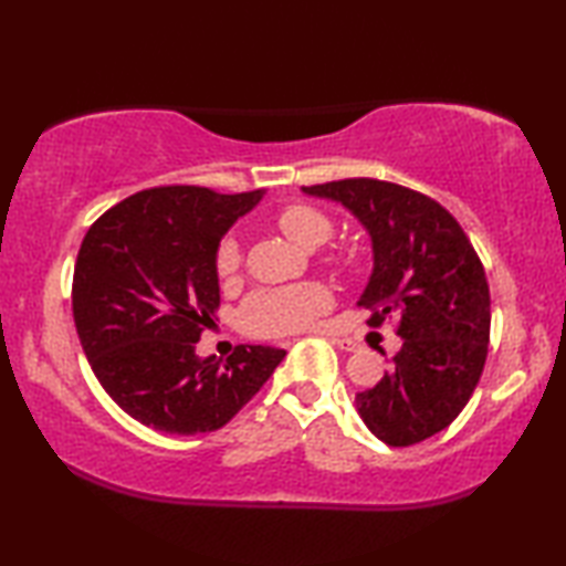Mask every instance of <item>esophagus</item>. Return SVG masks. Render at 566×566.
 Instances as JSON below:
<instances>
[{
  "mask_svg": "<svg viewBox=\"0 0 566 566\" xmlns=\"http://www.w3.org/2000/svg\"><path fill=\"white\" fill-rule=\"evenodd\" d=\"M332 344H337V347H339V349H344V352H354V349L359 347L357 342H354V339H347V337H332Z\"/></svg>",
  "mask_w": 566,
  "mask_h": 566,
  "instance_id": "esophagus-1",
  "label": "esophagus"
}]
</instances>
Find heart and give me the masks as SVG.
<instances>
[{"label":"heart","instance_id":"obj_1","mask_svg":"<svg viewBox=\"0 0 566 566\" xmlns=\"http://www.w3.org/2000/svg\"><path fill=\"white\" fill-rule=\"evenodd\" d=\"M276 227L300 247H319L332 234L329 217L310 205H286L274 217ZM242 264V249L234 234H224L214 249V270L227 280ZM332 306V294L319 282H302L254 292L242 306V322L249 332L262 337L300 332L322 317Z\"/></svg>","mask_w":566,"mask_h":566}]
</instances>
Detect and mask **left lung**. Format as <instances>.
<instances>
[{
    "instance_id": "left-lung-1",
    "label": "left lung",
    "mask_w": 566,
    "mask_h": 566,
    "mask_svg": "<svg viewBox=\"0 0 566 566\" xmlns=\"http://www.w3.org/2000/svg\"><path fill=\"white\" fill-rule=\"evenodd\" d=\"M339 202L371 237L375 270L359 306L369 327L397 319L401 349L357 395L369 432L409 447L442 432L467 407L490 344V284L472 242L432 197L369 177L302 187Z\"/></svg>"
}]
</instances>
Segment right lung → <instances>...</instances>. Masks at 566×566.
Masks as SVG:
<instances>
[{"label":"right lung","instance_id":"right-lung-1","mask_svg":"<svg viewBox=\"0 0 566 566\" xmlns=\"http://www.w3.org/2000/svg\"><path fill=\"white\" fill-rule=\"evenodd\" d=\"M262 195L145 189L82 239L72 282L82 349L104 391L157 432L224 427L284 359V349L262 344H239L227 361L195 352L219 306L214 249Z\"/></svg>","mask_w":566,"mask_h":566}]
</instances>
